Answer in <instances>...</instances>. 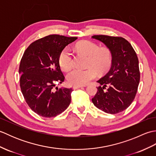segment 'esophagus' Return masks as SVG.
<instances>
[{"instance_id":"34e87169","label":"esophagus","mask_w":156,"mask_h":156,"mask_svg":"<svg viewBox=\"0 0 156 156\" xmlns=\"http://www.w3.org/2000/svg\"><path fill=\"white\" fill-rule=\"evenodd\" d=\"M83 87H85V86H73L72 87V88L74 89V90H76V89H78L79 88H82Z\"/></svg>"}]
</instances>
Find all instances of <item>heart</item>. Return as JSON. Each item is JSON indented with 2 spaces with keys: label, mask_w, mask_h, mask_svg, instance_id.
<instances>
[{
  "label": "heart",
  "mask_w": 156,
  "mask_h": 156,
  "mask_svg": "<svg viewBox=\"0 0 156 156\" xmlns=\"http://www.w3.org/2000/svg\"><path fill=\"white\" fill-rule=\"evenodd\" d=\"M79 51L89 56L88 65L95 68L86 69L74 68L69 71L66 78L68 83L72 86H83L88 84L97 76V71L100 73L106 72L111 64V54L107 48H100L98 45L89 41L79 42L76 45ZM59 67L64 71L70 69L74 63L72 54L69 49L66 48L60 52L58 58Z\"/></svg>",
  "instance_id": "1"
}]
</instances>
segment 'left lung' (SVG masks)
<instances>
[{"label": "left lung", "mask_w": 156, "mask_h": 156, "mask_svg": "<svg viewBox=\"0 0 156 156\" xmlns=\"http://www.w3.org/2000/svg\"><path fill=\"white\" fill-rule=\"evenodd\" d=\"M107 46L112 55L111 67L98 80L100 86L92 101L107 113L116 114L129 107L136 95L140 80L139 60L128 41L121 37L93 35Z\"/></svg>", "instance_id": "left-lung-1"}]
</instances>
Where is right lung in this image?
Here are the masks:
<instances>
[{"label": "right lung", "instance_id": "right-lung-1", "mask_svg": "<svg viewBox=\"0 0 156 156\" xmlns=\"http://www.w3.org/2000/svg\"><path fill=\"white\" fill-rule=\"evenodd\" d=\"M77 39L49 35L33 42L23 54L19 69L20 87L29 107L41 117H55L70 104L72 89L55 87L65 78L59 55Z\"/></svg>", "mask_w": 156, "mask_h": 156}]
</instances>
